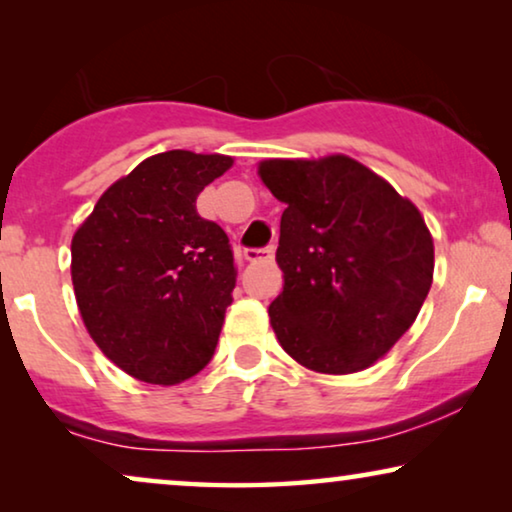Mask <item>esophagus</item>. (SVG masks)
<instances>
[{"instance_id":"esophagus-1","label":"esophagus","mask_w":512,"mask_h":512,"mask_svg":"<svg viewBox=\"0 0 512 512\" xmlns=\"http://www.w3.org/2000/svg\"><path fill=\"white\" fill-rule=\"evenodd\" d=\"M244 258H247L249 263L268 261V258H272V247L270 249H247L244 251Z\"/></svg>"}]
</instances>
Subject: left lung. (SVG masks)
Listing matches in <instances>:
<instances>
[{"label":"left lung","instance_id":"obj_1","mask_svg":"<svg viewBox=\"0 0 512 512\" xmlns=\"http://www.w3.org/2000/svg\"><path fill=\"white\" fill-rule=\"evenodd\" d=\"M279 202L282 293L268 307L284 352L326 375L359 373L415 324L433 282V237L415 202L359 160L268 158Z\"/></svg>","mask_w":512,"mask_h":512}]
</instances>
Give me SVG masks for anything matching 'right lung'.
Segmentation results:
<instances>
[{
    "instance_id": "right-lung-1",
    "label": "right lung",
    "mask_w": 512,
    "mask_h": 512,
    "mask_svg": "<svg viewBox=\"0 0 512 512\" xmlns=\"http://www.w3.org/2000/svg\"><path fill=\"white\" fill-rule=\"evenodd\" d=\"M233 163L221 153H156L114 181L76 228L83 326L135 380L170 387L212 359L237 268L226 233L195 200Z\"/></svg>"
}]
</instances>
